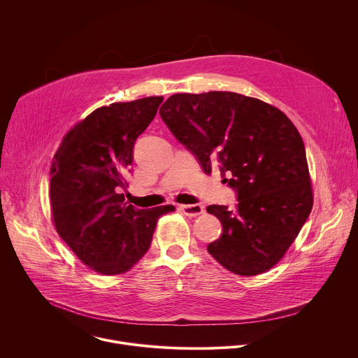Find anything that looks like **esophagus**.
<instances>
[{
	"mask_svg": "<svg viewBox=\"0 0 358 358\" xmlns=\"http://www.w3.org/2000/svg\"><path fill=\"white\" fill-rule=\"evenodd\" d=\"M180 210L187 217H198V215L203 214V211H206L201 203H188V206H180Z\"/></svg>",
	"mask_w": 358,
	"mask_h": 358,
	"instance_id": "1",
	"label": "esophagus"
}]
</instances>
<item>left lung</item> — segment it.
I'll use <instances>...</instances> for the list:
<instances>
[{"mask_svg": "<svg viewBox=\"0 0 358 358\" xmlns=\"http://www.w3.org/2000/svg\"><path fill=\"white\" fill-rule=\"evenodd\" d=\"M174 137L207 174L229 173L235 210L210 206L222 224L208 252L228 271L259 275L275 266L313 207L303 140L289 117L234 92L176 93L160 109Z\"/></svg>", "mask_w": 358, "mask_h": 358, "instance_id": "8db88e82", "label": "left lung"}]
</instances>
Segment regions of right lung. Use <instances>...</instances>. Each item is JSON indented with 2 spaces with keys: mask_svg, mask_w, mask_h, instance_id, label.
I'll return each instance as SVG.
<instances>
[{
  "mask_svg": "<svg viewBox=\"0 0 358 358\" xmlns=\"http://www.w3.org/2000/svg\"><path fill=\"white\" fill-rule=\"evenodd\" d=\"M162 96L112 103L92 112L64 137L50 167V208L59 236L94 272H127L148 250L162 206L124 202V176L137 137L155 119Z\"/></svg>",
  "mask_w": 358,
  "mask_h": 358,
  "instance_id": "obj_1",
  "label": "right lung"
}]
</instances>
